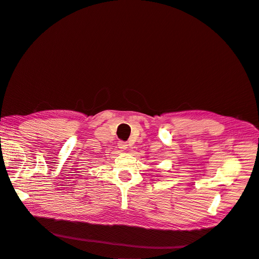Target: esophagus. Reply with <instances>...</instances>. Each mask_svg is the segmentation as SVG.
Masks as SVG:
<instances>
[{
    "label": "esophagus",
    "mask_w": 259,
    "mask_h": 259,
    "mask_svg": "<svg viewBox=\"0 0 259 259\" xmlns=\"http://www.w3.org/2000/svg\"><path fill=\"white\" fill-rule=\"evenodd\" d=\"M117 146H119L121 150H126V149H127V144L125 142H122V140H120V142L117 143Z\"/></svg>",
    "instance_id": "1"
}]
</instances>
